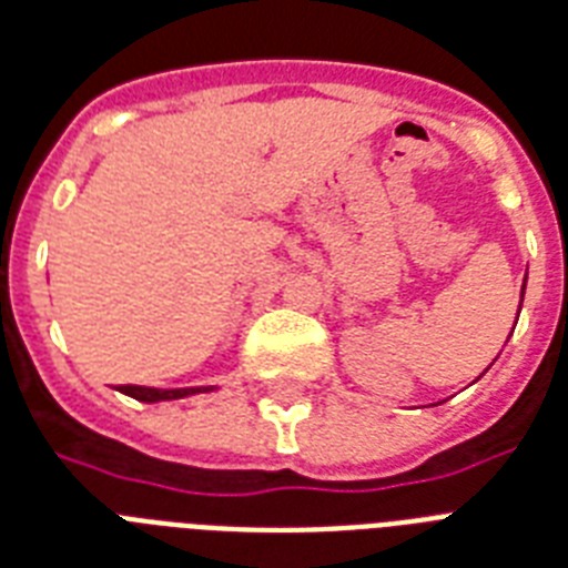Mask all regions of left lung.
Returning a JSON list of instances; mask_svg holds the SVG:
<instances>
[{
    "label": "left lung",
    "mask_w": 568,
    "mask_h": 568,
    "mask_svg": "<svg viewBox=\"0 0 568 568\" xmlns=\"http://www.w3.org/2000/svg\"><path fill=\"white\" fill-rule=\"evenodd\" d=\"M523 295H526V281H523ZM519 307H523V304H519ZM519 318V316H517Z\"/></svg>",
    "instance_id": "obj_1"
}]
</instances>
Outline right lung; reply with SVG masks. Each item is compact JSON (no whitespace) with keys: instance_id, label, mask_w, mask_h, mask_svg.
<instances>
[{"instance_id":"1","label":"right lung","mask_w":568,"mask_h":568,"mask_svg":"<svg viewBox=\"0 0 568 568\" xmlns=\"http://www.w3.org/2000/svg\"><path fill=\"white\" fill-rule=\"evenodd\" d=\"M214 386H194V388H150V386H119V392L135 397L142 403H159V400H180V397L200 395V392H211Z\"/></svg>"}]
</instances>
